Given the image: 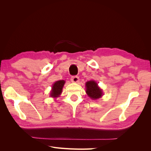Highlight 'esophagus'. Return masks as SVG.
Masks as SVG:
<instances>
[{
	"label": "esophagus",
	"mask_w": 151,
	"mask_h": 151,
	"mask_svg": "<svg viewBox=\"0 0 151 151\" xmlns=\"http://www.w3.org/2000/svg\"><path fill=\"white\" fill-rule=\"evenodd\" d=\"M70 80L72 83H77V82L79 81V77H77V76H72L71 77Z\"/></svg>",
	"instance_id": "obj_1"
}]
</instances>
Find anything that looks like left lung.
Listing matches in <instances>:
<instances>
[{
  "label": "left lung",
  "mask_w": 151,
  "mask_h": 151,
  "mask_svg": "<svg viewBox=\"0 0 151 151\" xmlns=\"http://www.w3.org/2000/svg\"><path fill=\"white\" fill-rule=\"evenodd\" d=\"M86 93L93 100L98 99L103 96L102 89L100 88L98 83L94 80H91L86 83Z\"/></svg>",
  "instance_id": "obj_1"
}]
</instances>
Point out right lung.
<instances>
[{
	"instance_id": "obj_1",
	"label": "right lung",
	"mask_w": 151,
	"mask_h": 151,
	"mask_svg": "<svg viewBox=\"0 0 151 151\" xmlns=\"http://www.w3.org/2000/svg\"><path fill=\"white\" fill-rule=\"evenodd\" d=\"M65 83V81L64 80H60L55 82L52 86V90L50 93V96L53 98L60 97L62 92L63 87L64 86Z\"/></svg>"
}]
</instances>
